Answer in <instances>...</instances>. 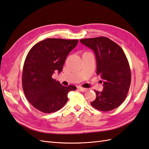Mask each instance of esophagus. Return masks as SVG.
I'll list each match as a JSON object with an SVG mask.
<instances>
[{
	"label": "esophagus",
	"instance_id": "obj_1",
	"mask_svg": "<svg viewBox=\"0 0 149 149\" xmlns=\"http://www.w3.org/2000/svg\"><path fill=\"white\" fill-rule=\"evenodd\" d=\"M77 89H78L79 90H80V91H83V92H84V91H86L87 90V89H86V88H84V87H80V86L77 87Z\"/></svg>",
	"mask_w": 149,
	"mask_h": 149
}]
</instances>
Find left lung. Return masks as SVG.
I'll return each mask as SVG.
<instances>
[{
  "instance_id": "left-lung-1",
  "label": "left lung",
  "mask_w": 149,
  "mask_h": 149,
  "mask_svg": "<svg viewBox=\"0 0 149 149\" xmlns=\"http://www.w3.org/2000/svg\"><path fill=\"white\" fill-rule=\"evenodd\" d=\"M94 51L97 62V75L104 80L103 90L94 91L96 98L91 102L93 108L109 111L118 107L128 93L131 70L122 48L108 38L101 36L80 40Z\"/></svg>"
}]
</instances>
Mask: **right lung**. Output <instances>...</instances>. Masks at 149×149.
Wrapping results in <instances>:
<instances>
[{
  "label": "right lung",
  "mask_w": 149,
  "mask_h": 149,
  "mask_svg": "<svg viewBox=\"0 0 149 149\" xmlns=\"http://www.w3.org/2000/svg\"><path fill=\"white\" fill-rule=\"evenodd\" d=\"M78 40L47 38L31 48L24 61L22 85L26 97L34 108L45 113H54L67 103L69 91L77 87L62 86L53 79L60 73L67 55Z\"/></svg>",
  "instance_id": "obj_1"
}]
</instances>
